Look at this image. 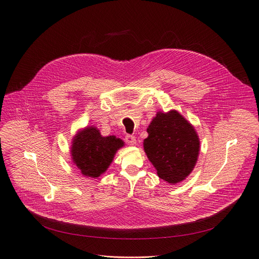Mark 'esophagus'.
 Listing matches in <instances>:
<instances>
[{"label":"esophagus","mask_w":259,"mask_h":259,"mask_svg":"<svg viewBox=\"0 0 259 259\" xmlns=\"http://www.w3.org/2000/svg\"><path fill=\"white\" fill-rule=\"evenodd\" d=\"M125 141H126V143L129 145V146H134V145H136V139H135V136H133V135H126L125 136Z\"/></svg>","instance_id":"1"}]
</instances>
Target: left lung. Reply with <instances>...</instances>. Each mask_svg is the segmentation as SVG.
<instances>
[{"label": "left lung", "instance_id": "1", "mask_svg": "<svg viewBox=\"0 0 259 259\" xmlns=\"http://www.w3.org/2000/svg\"><path fill=\"white\" fill-rule=\"evenodd\" d=\"M144 149L159 178L175 184L194 169L200 151L198 134L176 110L157 112L148 129Z\"/></svg>", "mask_w": 259, "mask_h": 259}]
</instances>
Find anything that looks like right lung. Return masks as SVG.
Instances as JSON below:
<instances>
[{"mask_svg":"<svg viewBox=\"0 0 259 259\" xmlns=\"http://www.w3.org/2000/svg\"><path fill=\"white\" fill-rule=\"evenodd\" d=\"M72 159L86 178H98L113 160L116 151L124 142L114 135L102 136L96 127L79 131L72 142Z\"/></svg>","mask_w":259,"mask_h":259,"instance_id":"add662e5","label":"right lung"}]
</instances>
